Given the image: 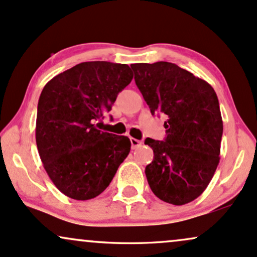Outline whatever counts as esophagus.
<instances>
[{
  "label": "esophagus",
  "instance_id": "obj_1",
  "mask_svg": "<svg viewBox=\"0 0 257 257\" xmlns=\"http://www.w3.org/2000/svg\"><path fill=\"white\" fill-rule=\"evenodd\" d=\"M130 141H131V147H132V149H137V148H140V147H142V141H140V140H136V138H134V137H130Z\"/></svg>",
  "mask_w": 257,
  "mask_h": 257
}]
</instances>
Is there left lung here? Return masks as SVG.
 <instances>
[{
    "label": "left lung",
    "instance_id": "left-lung-1",
    "mask_svg": "<svg viewBox=\"0 0 257 257\" xmlns=\"http://www.w3.org/2000/svg\"><path fill=\"white\" fill-rule=\"evenodd\" d=\"M135 81L152 114L166 116L165 141L147 138L154 152L146 167L156 197L174 206L196 200L220 160L222 119L218 96L206 80L176 63H135Z\"/></svg>",
    "mask_w": 257,
    "mask_h": 257
}]
</instances>
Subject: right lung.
Masks as SVG:
<instances>
[{
	"mask_svg": "<svg viewBox=\"0 0 257 257\" xmlns=\"http://www.w3.org/2000/svg\"><path fill=\"white\" fill-rule=\"evenodd\" d=\"M132 78L127 65L89 61L57 74L42 90L36 143L51 182L69 198L102 194L127 158L128 138L97 126Z\"/></svg>",
	"mask_w": 257,
	"mask_h": 257,
	"instance_id": "right-lung-1",
	"label": "right lung"
}]
</instances>
